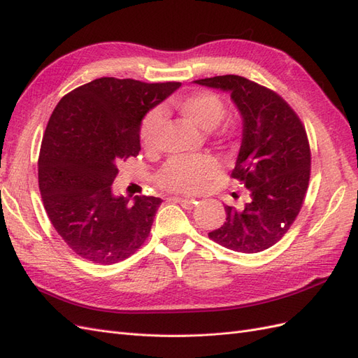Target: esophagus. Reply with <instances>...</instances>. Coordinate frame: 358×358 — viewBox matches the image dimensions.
I'll return each mask as SVG.
<instances>
[{
	"label": "esophagus",
	"mask_w": 358,
	"mask_h": 358,
	"mask_svg": "<svg viewBox=\"0 0 358 358\" xmlns=\"http://www.w3.org/2000/svg\"><path fill=\"white\" fill-rule=\"evenodd\" d=\"M169 200H171V201H175V203H179V204H182L183 208L185 209H192L194 206L197 204V200H194V199H183V197H170Z\"/></svg>",
	"instance_id": "34e87169"
}]
</instances>
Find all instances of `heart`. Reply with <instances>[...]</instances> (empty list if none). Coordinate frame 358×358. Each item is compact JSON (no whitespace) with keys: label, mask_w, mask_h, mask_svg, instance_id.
<instances>
[{"label":"heart","mask_w":358,"mask_h":358,"mask_svg":"<svg viewBox=\"0 0 358 358\" xmlns=\"http://www.w3.org/2000/svg\"><path fill=\"white\" fill-rule=\"evenodd\" d=\"M173 109L196 127L210 131L225 116V104L218 95L208 91H196L178 96L171 101ZM162 117L158 110L149 112L140 124V143L145 149H155L159 140ZM225 133V129H222ZM221 164L209 154L182 155L170 158L157 175L158 187L180 194H199L209 188L218 178Z\"/></svg>","instance_id":"heart-1"}]
</instances>
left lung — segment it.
I'll return each instance as SVG.
<instances>
[{"instance_id": "8db88e82", "label": "left lung", "mask_w": 358, "mask_h": 358, "mask_svg": "<svg viewBox=\"0 0 358 358\" xmlns=\"http://www.w3.org/2000/svg\"><path fill=\"white\" fill-rule=\"evenodd\" d=\"M194 82L229 92L243 119L231 178L243 182L248 199L239 208L225 206L224 225L209 237L236 252H262L282 239L305 200L310 178L305 125L282 96L242 76Z\"/></svg>"}]
</instances>
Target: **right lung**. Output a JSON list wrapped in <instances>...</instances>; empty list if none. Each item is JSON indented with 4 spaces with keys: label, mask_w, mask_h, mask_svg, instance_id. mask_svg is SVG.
Wrapping results in <instances>:
<instances>
[{
    "label": "right lung",
    "mask_w": 358,
    "mask_h": 358,
    "mask_svg": "<svg viewBox=\"0 0 358 358\" xmlns=\"http://www.w3.org/2000/svg\"><path fill=\"white\" fill-rule=\"evenodd\" d=\"M179 82L101 78L64 95L38 157V188L52 225L73 252L96 264L133 255L150 233L161 199L116 197L117 162L137 157L145 115Z\"/></svg>",
    "instance_id": "1"
}]
</instances>
